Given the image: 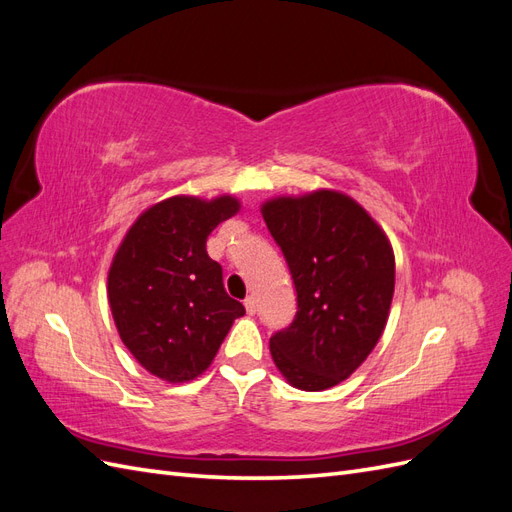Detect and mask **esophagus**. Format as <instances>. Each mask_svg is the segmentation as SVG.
I'll list each match as a JSON object with an SVG mask.
<instances>
[{
	"label": "esophagus",
	"mask_w": 512,
	"mask_h": 512,
	"mask_svg": "<svg viewBox=\"0 0 512 512\" xmlns=\"http://www.w3.org/2000/svg\"><path fill=\"white\" fill-rule=\"evenodd\" d=\"M245 309H247V314H250V316H254L258 312V303H256L254 297H247L245 299Z\"/></svg>",
	"instance_id": "1"
}]
</instances>
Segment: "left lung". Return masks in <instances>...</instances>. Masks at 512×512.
<instances>
[{
	"instance_id": "obj_1",
	"label": "left lung",
	"mask_w": 512,
	"mask_h": 512,
	"mask_svg": "<svg viewBox=\"0 0 512 512\" xmlns=\"http://www.w3.org/2000/svg\"><path fill=\"white\" fill-rule=\"evenodd\" d=\"M262 218L297 290L294 320L269 339L273 361L297 389H331L367 359L386 327L391 243L359 203L333 190L269 200Z\"/></svg>"
}]
</instances>
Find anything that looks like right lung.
I'll use <instances>...</instances> for the list:
<instances>
[{
    "label": "right lung",
    "mask_w": 512,
    "mask_h": 512,
    "mask_svg": "<svg viewBox=\"0 0 512 512\" xmlns=\"http://www.w3.org/2000/svg\"><path fill=\"white\" fill-rule=\"evenodd\" d=\"M239 200L173 196L128 230L108 271V303L121 342L149 374L188 382L211 365L245 307L228 297L207 237Z\"/></svg>",
    "instance_id": "1"
}]
</instances>
